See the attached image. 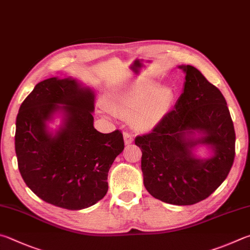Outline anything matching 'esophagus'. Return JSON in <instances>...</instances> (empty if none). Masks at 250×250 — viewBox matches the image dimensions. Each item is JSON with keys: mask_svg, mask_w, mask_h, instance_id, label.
Listing matches in <instances>:
<instances>
[{"mask_svg": "<svg viewBox=\"0 0 250 250\" xmlns=\"http://www.w3.org/2000/svg\"><path fill=\"white\" fill-rule=\"evenodd\" d=\"M123 136H124V143H125V145H130V144L133 143L134 138H133V135H132V134L125 132L124 134H123Z\"/></svg>", "mask_w": 250, "mask_h": 250, "instance_id": "esophagus-1", "label": "esophagus"}]
</instances>
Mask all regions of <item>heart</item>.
Wrapping results in <instances>:
<instances>
[{"mask_svg": "<svg viewBox=\"0 0 250 250\" xmlns=\"http://www.w3.org/2000/svg\"><path fill=\"white\" fill-rule=\"evenodd\" d=\"M172 100V91L168 86H158L151 79L139 78L109 92L104 103L114 114L130 116V123L136 129L150 130L167 115Z\"/></svg>", "mask_w": 250, "mask_h": 250, "instance_id": "heart-1", "label": "heart"}]
</instances>
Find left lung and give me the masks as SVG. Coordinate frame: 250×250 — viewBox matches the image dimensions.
I'll use <instances>...</instances> for the list:
<instances>
[{
    "mask_svg": "<svg viewBox=\"0 0 250 250\" xmlns=\"http://www.w3.org/2000/svg\"><path fill=\"white\" fill-rule=\"evenodd\" d=\"M185 86L174 109L151 133L137 136L146 190L163 202L192 205L220 187L234 163L235 130L225 98L198 69L179 65ZM207 146L211 156L194 150Z\"/></svg>",
    "mask_w": 250,
    "mask_h": 250,
    "instance_id": "1",
    "label": "left lung"
}]
</instances>
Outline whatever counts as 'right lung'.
Masks as SVG:
<instances>
[{
    "instance_id": "add662e5",
    "label": "right lung",
    "mask_w": 250,
    "mask_h": 250,
    "mask_svg": "<svg viewBox=\"0 0 250 250\" xmlns=\"http://www.w3.org/2000/svg\"><path fill=\"white\" fill-rule=\"evenodd\" d=\"M94 91L77 79L49 78L35 85L16 117L15 151L30 190L58 208L83 209L106 194L107 173L124 150L120 130L93 126ZM57 116L60 127L47 125Z\"/></svg>"
}]
</instances>
